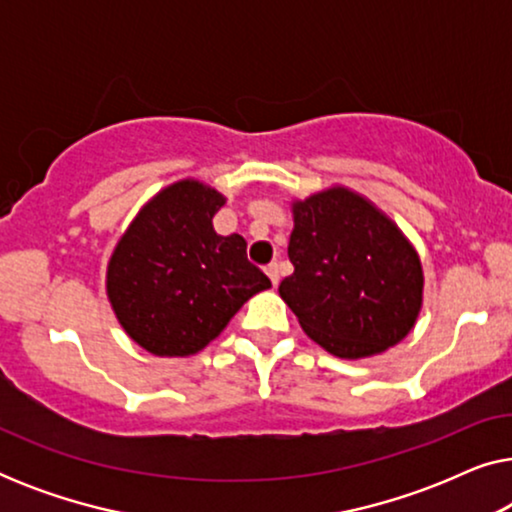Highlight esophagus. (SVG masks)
<instances>
[{
	"mask_svg": "<svg viewBox=\"0 0 512 512\" xmlns=\"http://www.w3.org/2000/svg\"><path fill=\"white\" fill-rule=\"evenodd\" d=\"M265 275L270 277L272 286H277V284H279V268H277V263H270L268 268H265Z\"/></svg>",
	"mask_w": 512,
	"mask_h": 512,
	"instance_id": "esophagus-1",
	"label": "esophagus"
}]
</instances>
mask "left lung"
Segmentation results:
<instances>
[{
  "mask_svg": "<svg viewBox=\"0 0 512 512\" xmlns=\"http://www.w3.org/2000/svg\"><path fill=\"white\" fill-rule=\"evenodd\" d=\"M293 275L279 296L310 340L338 359H368L408 338L424 305V270L396 221L354 188L291 200Z\"/></svg>",
  "mask_w": 512,
  "mask_h": 512,
  "instance_id": "obj_1",
  "label": "left lung"
}]
</instances>
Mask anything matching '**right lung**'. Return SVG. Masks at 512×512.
Here are the masks:
<instances>
[{"instance_id": "1", "label": "right lung", "mask_w": 512, "mask_h": 512, "mask_svg": "<svg viewBox=\"0 0 512 512\" xmlns=\"http://www.w3.org/2000/svg\"><path fill=\"white\" fill-rule=\"evenodd\" d=\"M226 195L186 177L139 207L107 263L104 291L125 335L144 352L184 359L219 338L270 279L247 261L242 235H219Z\"/></svg>"}]
</instances>
